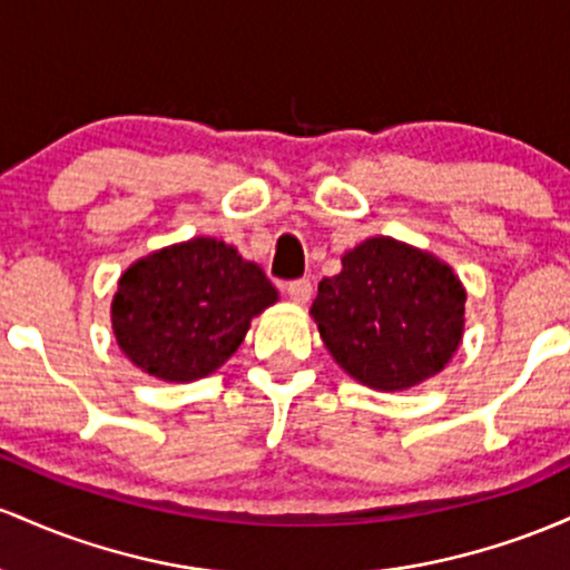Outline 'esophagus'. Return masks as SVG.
<instances>
[{
    "instance_id": "esophagus-1",
    "label": "esophagus",
    "mask_w": 570,
    "mask_h": 570,
    "mask_svg": "<svg viewBox=\"0 0 570 570\" xmlns=\"http://www.w3.org/2000/svg\"><path fill=\"white\" fill-rule=\"evenodd\" d=\"M285 291H287V296H291L296 304H306L312 298V283H309V279H304V277L302 279H291Z\"/></svg>"
}]
</instances>
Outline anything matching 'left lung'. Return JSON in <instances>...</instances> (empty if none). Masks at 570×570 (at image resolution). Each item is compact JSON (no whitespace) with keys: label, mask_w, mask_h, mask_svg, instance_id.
<instances>
[{"label":"left lung","mask_w":570,"mask_h":570,"mask_svg":"<svg viewBox=\"0 0 570 570\" xmlns=\"http://www.w3.org/2000/svg\"><path fill=\"white\" fill-rule=\"evenodd\" d=\"M465 291L431 253L374 236L344 253L312 302L334 361L374 390H406L450 363L463 336Z\"/></svg>","instance_id":"left-lung-1"}]
</instances>
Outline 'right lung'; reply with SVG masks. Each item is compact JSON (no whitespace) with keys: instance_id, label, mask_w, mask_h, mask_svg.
Masks as SVG:
<instances>
[{"instance_id":"obj_1","label":"right lung","mask_w":570,"mask_h":570,"mask_svg":"<svg viewBox=\"0 0 570 570\" xmlns=\"http://www.w3.org/2000/svg\"><path fill=\"white\" fill-rule=\"evenodd\" d=\"M274 302L264 268L199 236L126 268L112 298V331L134 366L166 382H194L220 368L250 320Z\"/></svg>"}]
</instances>
